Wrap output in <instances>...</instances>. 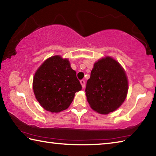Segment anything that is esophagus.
Masks as SVG:
<instances>
[{
	"label": "esophagus",
	"mask_w": 156,
	"mask_h": 156,
	"mask_svg": "<svg viewBox=\"0 0 156 156\" xmlns=\"http://www.w3.org/2000/svg\"><path fill=\"white\" fill-rule=\"evenodd\" d=\"M80 82V84H81V85H82V87L84 88V86H85V82H84V80H81Z\"/></svg>",
	"instance_id": "esophagus-1"
}]
</instances>
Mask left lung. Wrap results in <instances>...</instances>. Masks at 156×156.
Returning <instances> with one entry per match:
<instances>
[{"mask_svg": "<svg viewBox=\"0 0 156 156\" xmlns=\"http://www.w3.org/2000/svg\"><path fill=\"white\" fill-rule=\"evenodd\" d=\"M86 96L92 109L108 114L118 109L128 92V79L120 64L110 56L94 63L85 89Z\"/></svg>", "mask_w": 156, "mask_h": 156, "instance_id": "1", "label": "left lung"}]
</instances>
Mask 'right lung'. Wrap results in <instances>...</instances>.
I'll use <instances>...</instances> for the list:
<instances>
[{
  "label": "right lung",
  "instance_id": "obj_1",
  "mask_svg": "<svg viewBox=\"0 0 156 156\" xmlns=\"http://www.w3.org/2000/svg\"><path fill=\"white\" fill-rule=\"evenodd\" d=\"M82 86L67 58L56 55L44 60L34 76L33 90L44 109L58 113L67 109Z\"/></svg>",
  "mask_w": 156,
  "mask_h": 156
}]
</instances>
